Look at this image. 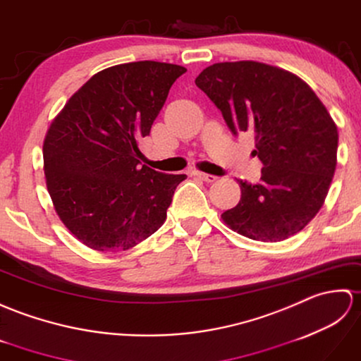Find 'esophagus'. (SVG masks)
Masks as SVG:
<instances>
[{
  "mask_svg": "<svg viewBox=\"0 0 361 361\" xmlns=\"http://www.w3.org/2000/svg\"><path fill=\"white\" fill-rule=\"evenodd\" d=\"M196 178H199V179H202V180H205V182H214L216 179V176H213V174H207V173H201V171H195L193 173Z\"/></svg>",
  "mask_w": 361,
  "mask_h": 361,
  "instance_id": "34e87169",
  "label": "esophagus"
}]
</instances>
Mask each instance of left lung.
I'll return each instance as SVG.
<instances>
[{
	"label": "left lung",
	"instance_id": "left-lung-1",
	"mask_svg": "<svg viewBox=\"0 0 361 361\" xmlns=\"http://www.w3.org/2000/svg\"><path fill=\"white\" fill-rule=\"evenodd\" d=\"M230 131L255 134L261 182L244 180L241 201L221 214L253 241L298 233L323 207L337 166L338 130L312 87L292 72L244 60L214 63L195 80Z\"/></svg>",
	"mask_w": 361,
	"mask_h": 361
}]
</instances>
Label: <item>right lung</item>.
<instances>
[{"label":"right lung","instance_id":"add662e5","mask_svg":"<svg viewBox=\"0 0 361 361\" xmlns=\"http://www.w3.org/2000/svg\"><path fill=\"white\" fill-rule=\"evenodd\" d=\"M185 72L149 60L106 68L52 120L43 143L46 187L61 222L92 250H128L165 222L187 176L140 166L139 140Z\"/></svg>","mask_w":361,"mask_h":361}]
</instances>
